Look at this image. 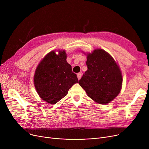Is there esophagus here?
<instances>
[{
  "instance_id": "obj_1",
  "label": "esophagus",
  "mask_w": 149,
  "mask_h": 149,
  "mask_svg": "<svg viewBox=\"0 0 149 149\" xmlns=\"http://www.w3.org/2000/svg\"><path fill=\"white\" fill-rule=\"evenodd\" d=\"M81 75H82L81 72H80V73H78V74H77V77H78V79H79V80H80L81 77Z\"/></svg>"
}]
</instances>
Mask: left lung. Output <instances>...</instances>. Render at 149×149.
Here are the masks:
<instances>
[{
    "label": "left lung",
    "mask_w": 149,
    "mask_h": 149,
    "mask_svg": "<svg viewBox=\"0 0 149 149\" xmlns=\"http://www.w3.org/2000/svg\"><path fill=\"white\" fill-rule=\"evenodd\" d=\"M87 56L88 70L79 83L95 102L106 104L120 93L123 83L121 70L110 54L96 49Z\"/></svg>",
    "instance_id": "left-lung-1"
}]
</instances>
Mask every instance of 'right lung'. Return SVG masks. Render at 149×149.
Masks as SVG:
<instances>
[{
  "instance_id": "obj_1",
  "label": "right lung",
  "mask_w": 149,
  "mask_h": 149,
  "mask_svg": "<svg viewBox=\"0 0 149 149\" xmlns=\"http://www.w3.org/2000/svg\"><path fill=\"white\" fill-rule=\"evenodd\" d=\"M57 51L58 54L55 52ZM66 58L65 50L52 51L46 55L36 69V90L39 97L49 104H56L68 94L74 84L79 82Z\"/></svg>"
}]
</instances>
